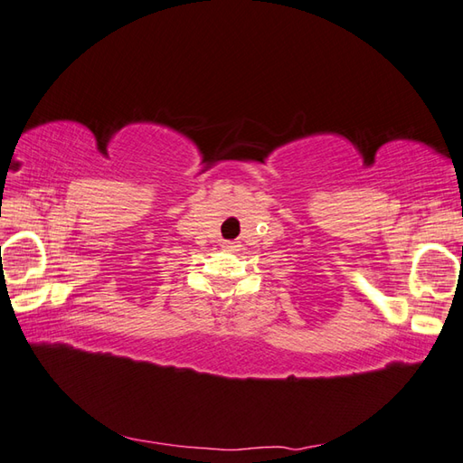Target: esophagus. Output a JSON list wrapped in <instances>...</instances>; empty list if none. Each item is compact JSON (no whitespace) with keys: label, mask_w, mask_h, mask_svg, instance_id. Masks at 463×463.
Here are the masks:
<instances>
[{"label":"esophagus","mask_w":463,"mask_h":463,"mask_svg":"<svg viewBox=\"0 0 463 463\" xmlns=\"http://www.w3.org/2000/svg\"><path fill=\"white\" fill-rule=\"evenodd\" d=\"M222 249H224L226 252H232L234 249H237V242H222Z\"/></svg>","instance_id":"esophagus-1"}]
</instances>
